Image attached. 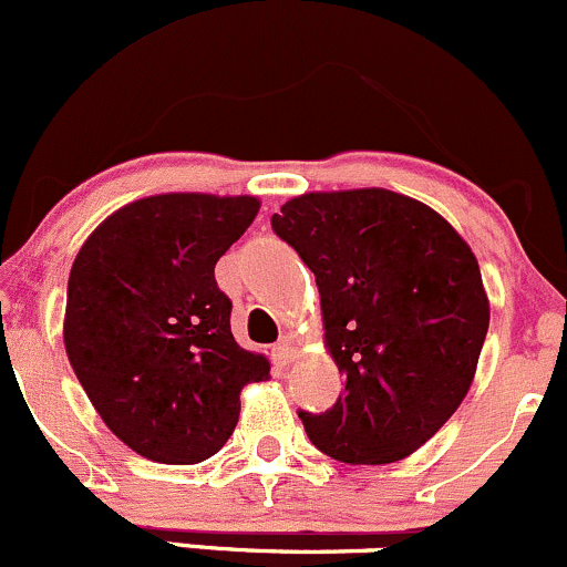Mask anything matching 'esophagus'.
<instances>
[{
	"label": "esophagus",
	"mask_w": 567,
	"mask_h": 567,
	"mask_svg": "<svg viewBox=\"0 0 567 567\" xmlns=\"http://www.w3.org/2000/svg\"><path fill=\"white\" fill-rule=\"evenodd\" d=\"M295 357H297V340L291 338V334H284V338L278 340L276 349H272V362L284 368V364L295 362Z\"/></svg>",
	"instance_id": "esophagus-1"
}]
</instances>
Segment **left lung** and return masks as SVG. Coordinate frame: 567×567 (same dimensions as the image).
Wrapping results in <instances>:
<instances>
[{
  "label": "left lung",
  "instance_id": "8db88e82",
  "mask_svg": "<svg viewBox=\"0 0 567 567\" xmlns=\"http://www.w3.org/2000/svg\"><path fill=\"white\" fill-rule=\"evenodd\" d=\"M270 224L316 276L327 351L346 375L330 411H300L310 443L349 465L413 454L465 400L489 330L471 246L389 188L302 194Z\"/></svg>",
  "mask_w": 567,
  "mask_h": 567
}]
</instances>
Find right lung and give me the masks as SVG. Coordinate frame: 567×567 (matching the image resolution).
<instances>
[{
	"label": "right lung",
	"instance_id": "obj_1",
	"mask_svg": "<svg viewBox=\"0 0 567 567\" xmlns=\"http://www.w3.org/2000/svg\"><path fill=\"white\" fill-rule=\"evenodd\" d=\"M257 197L156 194L107 216L66 284L64 349L91 405L145 460L197 465L229 441L270 362L237 346L216 261Z\"/></svg>",
	"mask_w": 567,
	"mask_h": 567
}]
</instances>
